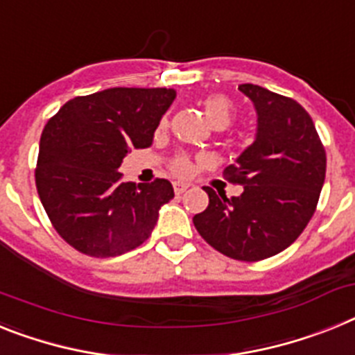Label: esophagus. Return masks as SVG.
I'll return each instance as SVG.
<instances>
[{"label": "esophagus", "mask_w": 355, "mask_h": 355, "mask_svg": "<svg viewBox=\"0 0 355 355\" xmlns=\"http://www.w3.org/2000/svg\"><path fill=\"white\" fill-rule=\"evenodd\" d=\"M190 184L189 183H183V181H175L174 183V192L175 193H183L184 190L189 189Z\"/></svg>", "instance_id": "obj_1"}]
</instances>
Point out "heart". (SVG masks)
I'll return each instance as SVG.
<instances>
[{
    "label": "heart",
    "instance_id": "heart-1",
    "mask_svg": "<svg viewBox=\"0 0 355 355\" xmlns=\"http://www.w3.org/2000/svg\"><path fill=\"white\" fill-rule=\"evenodd\" d=\"M201 105H202V113H205L207 120L210 122V125L215 127V129H223V127H226L230 122H232L233 104L230 102L228 96L208 95L207 98L202 100ZM172 171L180 175L189 174L190 172L189 157H184V156L175 157L174 163H172Z\"/></svg>",
    "mask_w": 355,
    "mask_h": 355
}]
</instances>
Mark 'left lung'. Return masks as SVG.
<instances>
[{"instance_id": "left-lung-1", "label": "left lung", "mask_w": 355, "mask_h": 355, "mask_svg": "<svg viewBox=\"0 0 355 355\" xmlns=\"http://www.w3.org/2000/svg\"><path fill=\"white\" fill-rule=\"evenodd\" d=\"M239 89L253 102L257 132L224 174L244 190L228 199L205 187L210 202L193 215V226L223 255L257 262L289 248L305 230L325 181L327 156L313 118L296 100L255 84Z\"/></svg>"}]
</instances>
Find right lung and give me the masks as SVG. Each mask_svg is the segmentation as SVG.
Instances as JSON below:
<instances>
[{"instance_id":"add662e5","label":"right lung","mask_w":355,"mask_h":355,"mask_svg":"<svg viewBox=\"0 0 355 355\" xmlns=\"http://www.w3.org/2000/svg\"><path fill=\"white\" fill-rule=\"evenodd\" d=\"M175 98L166 87H111L66 102L39 144L35 184L60 237L89 257H116L144 244L171 181L136 184L118 172L127 153L153 145Z\"/></svg>"}]
</instances>
